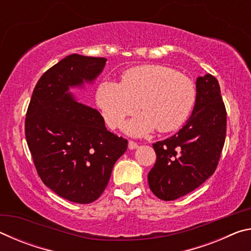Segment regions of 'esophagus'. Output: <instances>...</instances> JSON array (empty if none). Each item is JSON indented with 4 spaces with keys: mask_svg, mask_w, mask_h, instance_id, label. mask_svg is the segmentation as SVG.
Returning <instances> with one entry per match:
<instances>
[{
    "mask_svg": "<svg viewBox=\"0 0 251 251\" xmlns=\"http://www.w3.org/2000/svg\"><path fill=\"white\" fill-rule=\"evenodd\" d=\"M138 147V144L137 143H135V142H133V141H129L128 142V148L129 150H136V148Z\"/></svg>",
    "mask_w": 251,
    "mask_h": 251,
    "instance_id": "obj_1",
    "label": "esophagus"
}]
</instances>
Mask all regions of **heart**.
Masks as SVG:
<instances>
[{
  "label": "heart",
  "instance_id": "1",
  "mask_svg": "<svg viewBox=\"0 0 251 251\" xmlns=\"http://www.w3.org/2000/svg\"><path fill=\"white\" fill-rule=\"evenodd\" d=\"M196 100L194 83L187 76L161 65H141L125 72L123 82L105 79L96 100L110 128H118L127 116L144 109L125 126L127 133L144 136L156 127L161 133L179 128Z\"/></svg>",
  "mask_w": 251,
  "mask_h": 251
}]
</instances>
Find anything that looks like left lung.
<instances>
[{
  "label": "left lung",
  "instance_id": "left-lung-1",
  "mask_svg": "<svg viewBox=\"0 0 251 251\" xmlns=\"http://www.w3.org/2000/svg\"><path fill=\"white\" fill-rule=\"evenodd\" d=\"M192 116L172 137L152 144L156 163L148 185L161 201L193 192L215 173L226 138L227 113L218 80L206 74L196 80Z\"/></svg>",
  "mask_w": 251,
  "mask_h": 251
}]
</instances>
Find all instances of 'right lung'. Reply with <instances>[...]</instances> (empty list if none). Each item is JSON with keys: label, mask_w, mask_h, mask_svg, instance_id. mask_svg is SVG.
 Wrapping results in <instances>:
<instances>
[{"label": "right lung", "mask_w": 251, "mask_h": 251, "mask_svg": "<svg viewBox=\"0 0 251 251\" xmlns=\"http://www.w3.org/2000/svg\"><path fill=\"white\" fill-rule=\"evenodd\" d=\"M104 57L72 54L41 76L25 118V137L42 181L77 203L96 201L106 188L127 139L105 127L99 110L76 100L70 88L93 83Z\"/></svg>", "instance_id": "right-lung-1"}]
</instances>
